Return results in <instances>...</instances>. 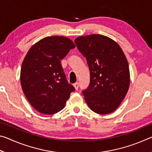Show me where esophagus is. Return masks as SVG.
I'll use <instances>...</instances> for the list:
<instances>
[{
	"mask_svg": "<svg viewBox=\"0 0 152 152\" xmlns=\"http://www.w3.org/2000/svg\"><path fill=\"white\" fill-rule=\"evenodd\" d=\"M74 88H75L76 90H78V87H79V83L78 82H76V83L74 84Z\"/></svg>",
	"mask_w": 152,
	"mask_h": 152,
	"instance_id": "esophagus-1",
	"label": "esophagus"
}]
</instances>
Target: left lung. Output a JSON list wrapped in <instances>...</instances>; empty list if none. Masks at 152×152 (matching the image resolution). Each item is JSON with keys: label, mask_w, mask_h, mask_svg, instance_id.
I'll return each mask as SVG.
<instances>
[{"label": "left lung", "mask_w": 152, "mask_h": 152, "mask_svg": "<svg viewBox=\"0 0 152 152\" xmlns=\"http://www.w3.org/2000/svg\"><path fill=\"white\" fill-rule=\"evenodd\" d=\"M74 42L90 70L89 86L82 91L87 104L98 114L113 112L129 87V69L123 50L114 40L99 34L80 36Z\"/></svg>", "instance_id": "left-lung-1"}]
</instances>
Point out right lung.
<instances>
[{
    "label": "right lung",
    "mask_w": 152,
    "mask_h": 152,
    "mask_svg": "<svg viewBox=\"0 0 152 152\" xmlns=\"http://www.w3.org/2000/svg\"><path fill=\"white\" fill-rule=\"evenodd\" d=\"M74 48L68 37L51 36L35 43L25 56L20 84L28 101L38 112L45 115L59 112L75 91L66 80L60 61Z\"/></svg>",
    "instance_id": "1"
}]
</instances>
